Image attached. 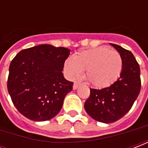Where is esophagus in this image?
Wrapping results in <instances>:
<instances>
[{
	"label": "esophagus",
	"instance_id": "obj_1",
	"mask_svg": "<svg viewBox=\"0 0 148 148\" xmlns=\"http://www.w3.org/2000/svg\"><path fill=\"white\" fill-rule=\"evenodd\" d=\"M80 86H81V83L79 82H74V86H73V89H74V90H77V88Z\"/></svg>",
	"mask_w": 148,
	"mask_h": 148
}]
</instances>
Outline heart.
<instances>
[{
  "label": "heart",
  "mask_w": 148,
  "mask_h": 148,
  "mask_svg": "<svg viewBox=\"0 0 148 148\" xmlns=\"http://www.w3.org/2000/svg\"><path fill=\"white\" fill-rule=\"evenodd\" d=\"M122 68L121 55L106 47L82 51L64 63L65 71L70 77H76L86 71L87 82L97 88L111 86L120 77Z\"/></svg>",
  "instance_id": "obj_1"
}]
</instances>
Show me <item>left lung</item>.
<instances>
[{
	"label": "left lung",
	"mask_w": 148,
	"mask_h": 148,
	"mask_svg": "<svg viewBox=\"0 0 148 148\" xmlns=\"http://www.w3.org/2000/svg\"><path fill=\"white\" fill-rule=\"evenodd\" d=\"M123 60L120 77L109 87L90 89L85 109L95 121L109 124L120 120L133 106L141 88L140 68L133 54L121 46L110 43Z\"/></svg>",
	"instance_id": "8db88e82"
}]
</instances>
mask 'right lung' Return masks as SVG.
<instances>
[{
    "label": "right lung",
    "instance_id": "1",
    "mask_svg": "<svg viewBox=\"0 0 148 148\" xmlns=\"http://www.w3.org/2000/svg\"><path fill=\"white\" fill-rule=\"evenodd\" d=\"M70 49L42 44L22 50L9 66L8 91L15 107L34 121H49L61 110L73 82L65 79Z\"/></svg>",
    "mask_w": 148,
    "mask_h": 148
}]
</instances>
